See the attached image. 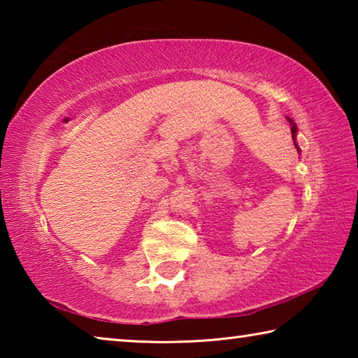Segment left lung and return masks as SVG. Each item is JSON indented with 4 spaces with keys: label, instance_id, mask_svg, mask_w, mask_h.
<instances>
[{
    "label": "left lung",
    "instance_id": "obj_1",
    "mask_svg": "<svg viewBox=\"0 0 358 358\" xmlns=\"http://www.w3.org/2000/svg\"><path fill=\"white\" fill-rule=\"evenodd\" d=\"M290 131H292V137H295V132H296V128H295V126H292V129H290ZM295 143V142H294ZM295 147H296V145H295ZM296 150H299V148H296Z\"/></svg>",
    "mask_w": 358,
    "mask_h": 358
}]
</instances>
